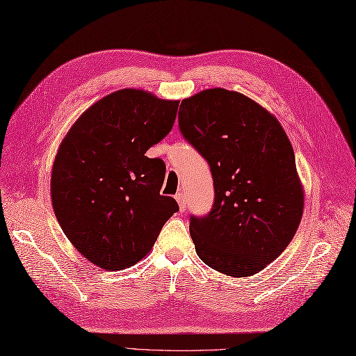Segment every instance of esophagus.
I'll return each mask as SVG.
<instances>
[{
	"mask_svg": "<svg viewBox=\"0 0 356 356\" xmlns=\"http://www.w3.org/2000/svg\"><path fill=\"white\" fill-rule=\"evenodd\" d=\"M176 202H177V204H179L180 212H185V209H186V198H185V194H184V193L176 194Z\"/></svg>",
	"mask_w": 356,
	"mask_h": 356,
	"instance_id": "obj_1",
	"label": "esophagus"
}]
</instances>
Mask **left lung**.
<instances>
[{
    "instance_id": "left-lung-1",
    "label": "left lung",
    "mask_w": 356,
    "mask_h": 356,
    "mask_svg": "<svg viewBox=\"0 0 356 356\" xmlns=\"http://www.w3.org/2000/svg\"><path fill=\"white\" fill-rule=\"evenodd\" d=\"M179 126L213 176L212 212L189 224L198 257L232 278L259 273L287 248L304 213L287 134L256 100L225 88L181 100Z\"/></svg>"
}]
</instances>
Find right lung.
Returning a JSON list of instances; mask_svg holds the SVG:
<instances>
[{
  "label": "right lung",
  "mask_w": 356,
  "mask_h": 356,
  "mask_svg": "<svg viewBox=\"0 0 356 356\" xmlns=\"http://www.w3.org/2000/svg\"><path fill=\"white\" fill-rule=\"evenodd\" d=\"M179 100L123 88L99 99L60 143L51 202L63 233L79 254L106 270L134 266L152 251L179 211L161 195L165 163L145 156L170 134Z\"/></svg>",
  "instance_id": "1"
}]
</instances>
